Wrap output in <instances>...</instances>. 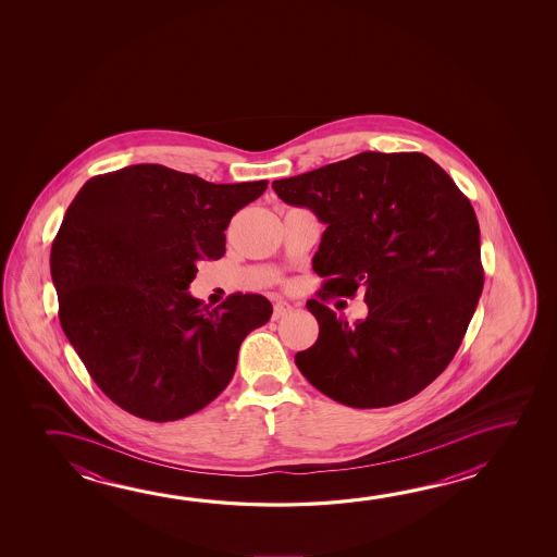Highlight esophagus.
<instances>
[{
  "label": "esophagus",
  "mask_w": 557,
  "mask_h": 557,
  "mask_svg": "<svg viewBox=\"0 0 557 557\" xmlns=\"http://www.w3.org/2000/svg\"><path fill=\"white\" fill-rule=\"evenodd\" d=\"M293 307L289 302L280 301L274 305V319H283V317H287L289 312H292Z\"/></svg>",
  "instance_id": "1"
}]
</instances>
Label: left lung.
<instances>
[{
	"instance_id": "1",
	"label": "left lung",
	"mask_w": 557,
	"mask_h": 557,
	"mask_svg": "<svg viewBox=\"0 0 557 557\" xmlns=\"http://www.w3.org/2000/svg\"><path fill=\"white\" fill-rule=\"evenodd\" d=\"M285 203L326 223L307 309L319 339L295 356L302 376L349 408H386L421 393L453 361L482 295L474 208L423 153L366 151L272 183ZM367 293L349 325L330 296Z\"/></svg>"
}]
</instances>
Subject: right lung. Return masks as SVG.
<instances>
[{
	"mask_svg": "<svg viewBox=\"0 0 557 557\" xmlns=\"http://www.w3.org/2000/svg\"><path fill=\"white\" fill-rule=\"evenodd\" d=\"M268 181L213 184L163 164L92 176L52 243L60 324L95 384L141 420H183L231 383L238 347L272 302L233 293L210 309L188 293L201 258Z\"/></svg>",
	"mask_w": 557,
	"mask_h": 557,
	"instance_id": "obj_1",
	"label": "right lung"
}]
</instances>
